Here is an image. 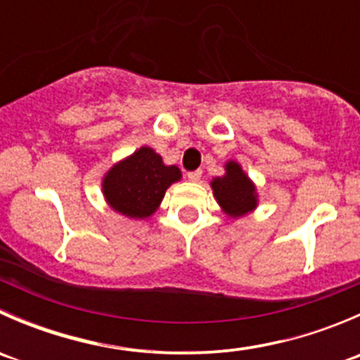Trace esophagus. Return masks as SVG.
Instances as JSON below:
<instances>
[{"mask_svg": "<svg viewBox=\"0 0 360 360\" xmlns=\"http://www.w3.org/2000/svg\"><path fill=\"white\" fill-rule=\"evenodd\" d=\"M188 179L191 183H198L202 179V170H193V172H188Z\"/></svg>", "mask_w": 360, "mask_h": 360, "instance_id": "1", "label": "esophagus"}]
</instances>
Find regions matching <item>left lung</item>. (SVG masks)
Here are the masks:
<instances>
[{"label":"left lung","instance_id":"8db88e82","mask_svg":"<svg viewBox=\"0 0 360 360\" xmlns=\"http://www.w3.org/2000/svg\"><path fill=\"white\" fill-rule=\"evenodd\" d=\"M214 198L219 203L221 210L231 219L248 216L257 207L256 184L244 172L242 165L235 160L224 163V174L210 181Z\"/></svg>","mask_w":360,"mask_h":360}]
</instances>
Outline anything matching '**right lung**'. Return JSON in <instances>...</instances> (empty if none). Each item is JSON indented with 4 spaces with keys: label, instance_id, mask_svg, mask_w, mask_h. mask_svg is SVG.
<instances>
[{
    "label": "right lung",
    "instance_id": "obj_1",
    "mask_svg": "<svg viewBox=\"0 0 360 360\" xmlns=\"http://www.w3.org/2000/svg\"><path fill=\"white\" fill-rule=\"evenodd\" d=\"M179 179L176 165H165L153 148L141 146L104 174L103 195L115 212L129 219H146L157 212L167 188Z\"/></svg>",
    "mask_w": 360,
    "mask_h": 360
}]
</instances>
